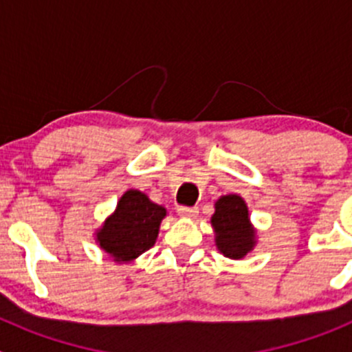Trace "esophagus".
<instances>
[{"label": "esophagus", "mask_w": 352, "mask_h": 352, "mask_svg": "<svg viewBox=\"0 0 352 352\" xmlns=\"http://www.w3.org/2000/svg\"><path fill=\"white\" fill-rule=\"evenodd\" d=\"M177 211H179V214L182 216V218H196L199 209L192 208V206H180Z\"/></svg>", "instance_id": "1"}]
</instances>
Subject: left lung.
I'll list each match as a JSON object with an SVG mask.
<instances>
[{
    "instance_id": "obj_1",
    "label": "left lung",
    "mask_w": 352,
    "mask_h": 352,
    "mask_svg": "<svg viewBox=\"0 0 352 352\" xmlns=\"http://www.w3.org/2000/svg\"><path fill=\"white\" fill-rule=\"evenodd\" d=\"M211 223L216 232V245L223 255L242 258L252 250L255 233L248 221V209L240 196H223L216 202Z\"/></svg>"
}]
</instances>
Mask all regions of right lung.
I'll list each match as a JSON object with an SVG mask.
<instances>
[{
    "label": "right lung",
    "instance_id": "1",
    "mask_svg": "<svg viewBox=\"0 0 352 352\" xmlns=\"http://www.w3.org/2000/svg\"><path fill=\"white\" fill-rule=\"evenodd\" d=\"M165 216V208L131 189L120 197L116 212L97 233V240L113 261L129 262L153 247Z\"/></svg>",
    "mask_w": 352,
    "mask_h": 352
}]
</instances>
